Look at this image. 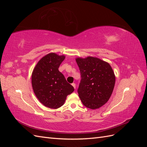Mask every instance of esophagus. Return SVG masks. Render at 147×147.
Instances as JSON below:
<instances>
[{
	"instance_id": "esophagus-1",
	"label": "esophagus",
	"mask_w": 147,
	"mask_h": 147,
	"mask_svg": "<svg viewBox=\"0 0 147 147\" xmlns=\"http://www.w3.org/2000/svg\"><path fill=\"white\" fill-rule=\"evenodd\" d=\"M72 86H73V87L74 88V89H75V88H76V84H75V83H73L72 84Z\"/></svg>"
}]
</instances>
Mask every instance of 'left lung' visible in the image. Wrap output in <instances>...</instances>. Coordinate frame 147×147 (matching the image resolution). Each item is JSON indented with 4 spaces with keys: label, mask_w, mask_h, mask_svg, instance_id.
<instances>
[{
    "label": "left lung",
    "mask_w": 147,
    "mask_h": 147,
    "mask_svg": "<svg viewBox=\"0 0 147 147\" xmlns=\"http://www.w3.org/2000/svg\"><path fill=\"white\" fill-rule=\"evenodd\" d=\"M81 74L78 96L87 108L97 109L104 105L112 94L115 76L110 65L97 57H77Z\"/></svg>",
    "instance_id": "obj_1"
}]
</instances>
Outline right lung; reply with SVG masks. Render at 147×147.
<instances>
[{
    "label": "right lung",
    "mask_w": 147,
    "mask_h": 147,
    "mask_svg": "<svg viewBox=\"0 0 147 147\" xmlns=\"http://www.w3.org/2000/svg\"><path fill=\"white\" fill-rule=\"evenodd\" d=\"M51 53L40 60L32 74V86L37 99L47 107L56 109L64 104L74 88L67 83L58 68L64 59Z\"/></svg>",
    "instance_id": "obj_1"
}]
</instances>
